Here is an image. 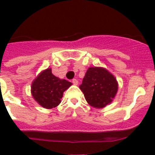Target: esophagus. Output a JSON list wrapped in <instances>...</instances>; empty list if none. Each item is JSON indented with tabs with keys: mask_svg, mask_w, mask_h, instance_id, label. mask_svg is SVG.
<instances>
[{
	"mask_svg": "<svg viewBox=\"0 0 155 155\" xmlns=\"http://www.w3.org/2000/svg\"><path fill=\"white\" fill-rule=\"evenodd\" d=\"M78 83H79V82H78V80H76V79H73V80H72V84H73L74 85H78Z\"/></svg>",
	"mask_w": 155,
	"mask_h": 155,
	"instance_id": "1",
	"label": "esophagus"
}]
</instances>
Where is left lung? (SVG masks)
I'll return each mask as SVG.
<instances>
[{
    "instance_id": "obj_1",
    "label": "left lung",
    "mask_w": 155,
    "mask_h": 155,
    "mask_svg": "<svg viewBox=\"0 0 155 155\" xmlns=\"http://www.w3.org/2000/svg\"><path fill=\"white\" fill-rule=\"evenodd\" d=\"M80 88L90 106L102 109L111 103L118 91L114 75L102 67H90Z\"/></svg>"
}]
</instances>
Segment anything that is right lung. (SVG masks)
<instances>
[{
	"instance_id": "1",
	"label": "right lung",
	"mask_w": 155,
	"mask_h": 155,
	"mask_svg": "<svg viewBox=\"0 0 155 155\" xmlns=\"http://www.w3.org/2000/svg\"><path fill=\"white\" fill-rule=\"evenodd\" d=\"M71 83L61 80L52 73L51 68L41 71L31 84V95L40 106L53 109L61 103L64 92L71 87Z\"/></svg>"
}]
</instances>
